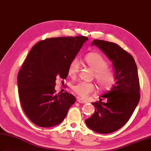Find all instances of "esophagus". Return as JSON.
<instances>
[{
    "mask_svg": "<svg viewBox=\"0 0 151 151\" xmlns=\"http://www.w3.org/2000/svg\"><path fill=\"white\" fill-rule=\"evenodd\" d=\"M77 101H78V103H80V104H86V103H87L86 100H83V99H81V98H79V97H78Z\"/></svg>",
    "mask_w": 151,
    "mask_h": 151,
    "instance_id": "obj_1",
    "label": "esophagus"
}]
</instances>
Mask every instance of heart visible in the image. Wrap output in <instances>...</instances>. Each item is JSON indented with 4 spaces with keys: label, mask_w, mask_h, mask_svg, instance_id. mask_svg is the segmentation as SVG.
Returning a JSON list of instances; mask_svg holds the SVG:
<instances>
[{
    "label": "heart",
    "mask_w": 151,
    "mask_h": 151,
    "mask_svg": "<svg viewBox=\"0 0 151 151\" xmlns=\"http://www.w3.org/2000/svg\"><path fill=\"white\" fill-rule=\"evenodd\" d=\"M85 62L94 71L93 77L101 89L111 88L115 81L114 73L108 69V63L104 57L97 53H90L85 57ZM80 70V63L78 59L71 60L68 66V73L71 78H75ZM96 89L92 83L80 81L73 86V90L82 98H87Z\"/></svg>",
    "instance_id": "1"
}]
</instances>
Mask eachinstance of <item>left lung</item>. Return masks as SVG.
Here are the masks:
<instances>
[{"instance_id": "obj_1", "label": "left lung", "mask_w": 151, "mask_h": 151, "mask_svg": "<svg viewBox=\"0 0 151 151\" xmlns=\"http://www.w3.org/2000/svg\"><path fill=\"white\" fill-rule=\"evenodd\" d=\"M95 45L113 62L116 82L111 90L101 96L107 102L92 103L95 112L86 119L89 129L101 134L118 130L131 118L140 99L139 80L133 56L117 44L94 40Z\"/></svg>"}]
</instances>
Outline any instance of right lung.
<instances>
[{
	"label": "right lung",
	"mask_w": 151,
	"mask_h": 151,
	"mask_svg": "<svg viewBox=\"0 0 151 151\" xmlns=\"http://www.w3.org/2000/svg\"><path fill=\"white\" fill-rule=\"evenodd\" d=\"M88 37H58L40 41L32 47L18 74L22 107L32 122L41 127L62 123L76 102L73 95L55 94L57 78L65 80L68 69Z\"/></svg>",
	"instance_id": "1"
}]
</instances>
